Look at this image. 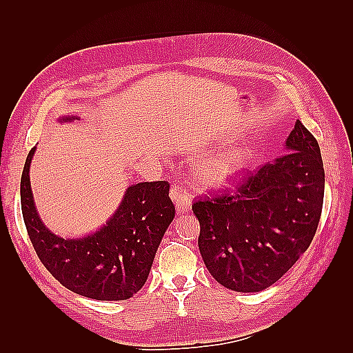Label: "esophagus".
<instances>
[{
    "mask_svg": "<svg viewBox=\"0 0 353 353\" xmlns=\"http://www.w3.org/2000/svg\"><path fill=\"white\" fill-rule=\"evenodd\" d=\"M171 199L174 201V205L177 208L179 212H186L191 209V200L192 196L190 190L186 188L182 183H174L171 186Z\"/></svg>",
    "mask_w": 353,
    "mask_h": 353,
    "instance_id": "1",
    "label": "esophagus"
}]
</instances>
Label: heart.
Masks as SVG:
<instances>
[{"label": "heart", "instance_id": "heart-1", "mask_svg": "<svg viewBox=\"0 0 353 353\" xmlns=\"http://www.w3.org/2000/svg\"><path fill=\"white\" fill-rule=\"evenodd\" d=\"M245 154L243 152H228L211 156L200 163L199 174L209 183L224 182L243 170Z\"/></svg>", "mask_w": 353, "mask_h": 353}]
</instances>
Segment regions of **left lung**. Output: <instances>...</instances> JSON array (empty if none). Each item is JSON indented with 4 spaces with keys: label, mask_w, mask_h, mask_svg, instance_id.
I'll use <instances>...</instances> for the list:
<instances>
[{
    "label": "left lung",
    "mask_w": 353,
    "mask_h": 353,
    "mask_svg": "<svg viewBox=\"0 0 353 353\" xmlns=\"http://www.w3.org/2000/svg\"><path fill=\"white\" fill-rule=\"evenodd\" d=\"M288 154L232 177L234 188L194 199L199 249L209 273L239 292L268 288L308 249L321 216L325 170L320 147L299 121Z\"/></svg>",
    "instance_id": "left-lung-1"
}]
</instances>
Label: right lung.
Here are the masks:
<instances>
[{"mask_svg":"<svg viewBox=\"0 0 353 353\" xmlns=\"http://www.w3.org/2000/svg\"><path fill=\"white\" fill-rule=\"evenodd\" d=\"M34 150H30L22 170L21 209L30 241L43 267L80 296L97 301L132 297L145 283L157 247L174 219L170 183L132 185L106 226L85 238L63 239L51 234L36 214L28 177Z\"/></svg>","mask_w":353,"mask_h":353,"instance_id":"obj_1","label":"right lung"}]
</instances>
